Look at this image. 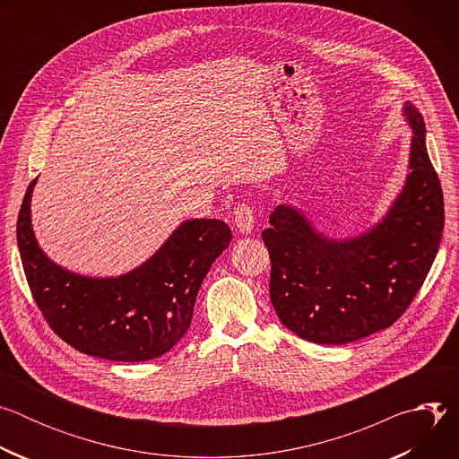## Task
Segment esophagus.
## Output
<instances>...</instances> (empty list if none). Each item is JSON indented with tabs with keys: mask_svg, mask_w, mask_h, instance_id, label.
Masks as SVG:
<instances>
[{
	"mask_svg": "<svg viewBox=\"0 0 459 459\" xmlns=\"http://www.w3.org/2000/svg\"><path fill=\"white\" fill-rule=\"evenodd\" d=\"M234 223L239 232H250L254 227V212L248 204H238L234 209Z\"/></svg>",
	"mask_w": 459,
	"mask_h": 459,
	"instance_id": "esophagus-1",
	"label": "esophagus"
}]
</instances>
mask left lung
I'll return each mask as SVG.
<instances>
[{
  "label": "left lung",
  "instance_id": "left-lung-1",
  "mask_svg": "<svg viewBox=\"0 0 459 459\" xmlns=\"http://www.w3.org/2000/svg\"><path fill=\"white\" fill-rule=\"evenodd\" d=\"M414 128L409 176L385 220L354 239L317 234L280 205L261 232L271 255V301L301 340L342 345L396 323L420 292L439 248L443 190L425 147V121L405 107Z\"/></svg>",
  "mask_w": 459,
  "mask_h": 459
}]
</instances>
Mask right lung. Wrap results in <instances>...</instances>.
I'll list each match as a JSON object with an SVG mask.
<instances>
[{
    "label": "right lung",
    "instance_id": "right-lung-1",
    "mask_svg": "<svg viewBox=\"0 0 459 459\" xmlns=\"http://www.w3.org/2000/svg\"><path fill=\"white\" fill-rule=\"evenodd\" d=\"M36 179L25 192L16 234L29 289L50 329L73 349L110 361L169 352L188 331L195 296L230 243L229 225L188 220L136 271L92 280L54 265L38 247L30 225Z\"/></svg>",
    "mask_w": 459,
    "mask_h": 459
}]
</instances>
